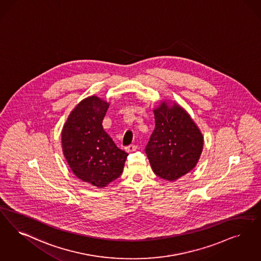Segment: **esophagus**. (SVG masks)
<instances>
[{
    "label": "esophagus",
    "instance_id": "34e87169",
    "mask_svg": "<svg viewBox=\"0 0 261 261\" xmlns=\"http://www.w3.org/2000/svg\"><path fill=\"white\" fill-rule=\"evenodd\" d=\"M138 149L137 145H130V146H126L125 150L127 152H133Z\"/></svg>",
    "mask_w": 261,
    "mask_h": 261
}]
</instances>
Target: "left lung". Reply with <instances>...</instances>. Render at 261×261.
Here are the masks:
<instances>
[{
  "label": "left lung",
  "instance_id": "left-lung-1",
  "mask_svg": "<svg viewBox=\"0 0 261 261\" xmlns=\"http://www.w3.org/2000/svg\"><path fill=\"white\" fill-rule=\"evenodd\" d=\"M155 128L145 151L153 172L176 180L196 166L203 149V136L179 106L162 103L153 111Z\"/></svg>",
  "mask_w": 261,
  "mask_h": 261
}]
</instances>
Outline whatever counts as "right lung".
<instances>
[{
  "label": "right lung",
  "instance_id": "1",
  "mask_svg": "<svg viewBox=\"0 0 261 261\" xmlns=\"http://www.w3.org/2000/svg\"><path fill=\"white\" fill-rule=\"evenodd\" d=\"M108 108L106 101L88 97L73 109L62 130L63 152L73 174L99 188L122 174L128 156L103 128Z\"/></svg>",
  "mask_w": 261,
  "mask_h": 261
}]
</instances>
